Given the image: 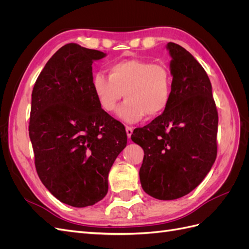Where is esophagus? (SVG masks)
I'll list each match as a JSON object with an SVG mask.
<instances>
[{
    "label": "esophagus",
    "instance_id": "1",
    "mask_svg": "<svg viewBox=\"0 0 249 249\" xmlns=\"http://www.w3.org/2000/svg\"><path fill=\"white\" fill-rule=\"evenodd\" d=\"M125 132H126V136L127 138H131V135L133 134V127L126 125L125 126Z\"/></svg>",
    "mask_w": 249,
    "mask_h": 249
}]
</instances>
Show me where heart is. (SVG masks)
Masks as SVG:
<instances>
[{"instance_id":"1","label":"heart","mask_w":249,"mask_h":249,"mask_svg":"<svg viewBox=\"0 0 249 249\" xmlns=\"http://www.w3.org/2000/svg\"><path fill=\"white\" fill-rule=\"evenodd\" d=\"M109 77L94 74L92 87L101 108L114 112L125 95L126 101L117 110L125 123H137L146 114L158 117L167 110L172 95V73L167 65L149 60L124 59L108 67Z\"/></svg>"}]
</instances>
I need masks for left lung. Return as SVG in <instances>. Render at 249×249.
Returning a JSON list of instances; mask_svg holds the SVG:
<instances>
[{"mask_svg": "<svg viewBox=\"0 0 249 249\" xmlns=\"http://www.w3.org/2000/svg\"><path fill=\"white\" fill-rule=\"evenodd\" d=\"M172 95L167 110L134 130L132 140L144 150L141 186L157 199L172 200L195 189L217 156L218 113L212 85L189 52L168 42Z\"/></svg>", "mask_w": 249, "mask_h": 249, "instance_id": "obj_1", "label": "left lung"}]
</instances>
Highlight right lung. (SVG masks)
Listing matches in <instances>:
<instances>
[{
    "label": "right lung",
    "mask_w": 249,
    "mask_h": 249,
    "mask_svg": "<svg viewBox=\"0 0 249 249\" xmlns=\"http://www.w3.org/2000/svg\"><path fill=\"white\" fill-rule=\"evenodd\" d=\"M104 57L65 44L32 91L29 136L37 175L57 199L76 208L106 196L109 171L126 145L124 126L101 108L93 91L92 63Z\"/></svg>",
    "instance_id": "obj_1"
}]
</instances>
